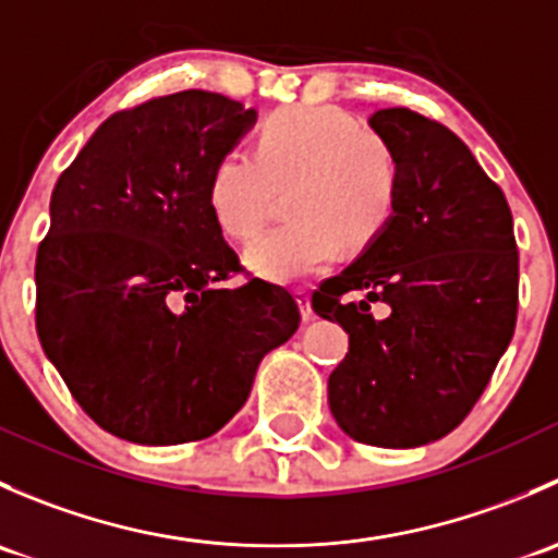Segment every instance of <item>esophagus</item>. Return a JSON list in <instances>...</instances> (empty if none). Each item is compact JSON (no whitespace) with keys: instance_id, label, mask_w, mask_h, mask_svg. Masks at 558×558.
<instances>
[{"instance_id":"34e87169","label":"esophagus","mask_w":558,"mask_h":558,"mask_svg":"<svg viewBox=\"0 0 558 558\" xmlns=\"http://www.w3.org/2000/svg\"><path fill=\"white\" fill-rule=\"evenodd\" d=\"M296 302H300V311H302V318L311 320L313 318V307H311V291L307 289H296L294 291Z\"/></svg>"}]
</instances>
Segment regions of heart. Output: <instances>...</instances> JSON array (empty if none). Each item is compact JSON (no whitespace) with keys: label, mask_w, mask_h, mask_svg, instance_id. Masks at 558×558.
<instances>
[{"label":"heart","mask_w":558,"mask_h":558,"mask_svg":"<svg viewBox=\"0 0 558 558\" xmlns=\"http://www.w3.org/2000/svg\"><path fill=\"white\" fill-rule=\"evenodd\" d=\"M278 232L245 253L253 275L294 283L318 272L337 247H367L388 227L399 199V161L386 140L337 107H283L258 126L256 150L216 161L207 202L218 227L247 243L267 227L275 189H289Z\"/></svg>","instance_id":"b5f03b06"}]
</instances>
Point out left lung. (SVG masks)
Wrapping results in <instances>:
<instances>
[{"label":"left lung","mask_w":558,"mask_h":558,"mask_svg":"<svg viewBox=\"0 0 558 558\" xmlns=\"http://www.w3.org/2000/svg\"><path fill=\"white\" fill-rule=\"evenodd\" d=\"M399 161L393 218L313 294L348 353L329 375L337 426L364 446L418 448L453 432L508 351L519 251L502 189L442 123L408 107L369 116ZM384 301L375 319L368 305Z\"/></svg>","instance_id":"left-lung-1"}]
</instances>
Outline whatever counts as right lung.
Returning a JSON list of instances; mask_svg holds the SVG:
<instances>
[{
  "label": "right lung",
  "mask_w": 558,
  "mask_h": 558,
  "mask_svg": "<svg viewBox=\"0 0 558 558\" xmlns=\"http://www.w3.org/2000/svg\"><path fill=\"white\" fill-rule=\"evenodd\" d=\"M256 110L210 92L110 116L61 172L37 251V335L72 397L137 446L205 440L300 326L286 289L223 280L240 258L207 202Z\"/></svg>",
  "instance_id": "obj_1"
}]
</instances>
